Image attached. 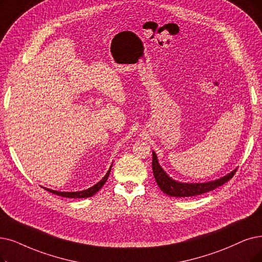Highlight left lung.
Returning <instances> with one entry per match:
<instances>
[{"mask_svg":"<svg viewBox=\"0 0 262 262\" xmlns=\"http://www.w3.org/2000/svg\"><path fill=\"white\" fill-rule=\"evenodd\" d=\"M237 169H234L232 172L228 173L227 175L221 177V179L206 182V183H183L173 180L165 173L161 165L158 162L156 152L152 150V173L155 180L158 184L160 189L167 195L185 198V196H193L199 195L208 191L214 190L215 188L223 186L229 180H231Z\"/></svg>","mask_w":262,"mask_h":262,"instance_id":"8db88e82","label":"left lung"}]
</instances>
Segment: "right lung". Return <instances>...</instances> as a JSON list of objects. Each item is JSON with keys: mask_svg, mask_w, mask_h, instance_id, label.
<instances>
[{"mask_svg": "<svg viewBox=\"0 0 262 262\" xmlns=\"http://www.w3.org/2000/svg\"><path fill=\"white\" fill-rule=\"evenodd\" d=\"M112 165L110 166L108 171L106 172L105 175H104V177L100 182H98L96 185H93L92 187L88 188V189H86V190H81V191H57V190L49 189V188H45V187H43V188H44V189H46L47 191L51 192V193L60 195V196H63V198H72V199H75V198H78V199H80V198H89V196H92L93 194H96L101 189V188L103 187V185L106 183L108 176H110V173H111V170H112Z\"/></svg>", "mask_w": 262, "mask_h": 262, "instance_id": "obj_1", "label": "right lung"}]
</instances>
